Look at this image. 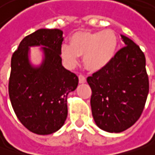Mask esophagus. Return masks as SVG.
<instances>
[{
  "label": "esophagus",
  "instance_id": "obj_1",
  "mask_svg": "<svg viewBox=\"0 0 155 155\" xmlns=\"http://www.w3.org/2000/svg\"><path fill=\"white\" fill-rule=\"evenodd\" d=\"M78 80H79V83L83 84L85 83V81H86V78H85V77L82 75V74H79L78 75Z\"/></svg>",
  "mask_w": 155,
  "mask_h": 155
}]
</instances>
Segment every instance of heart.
I'll return each instance as SVG.
<instances>
[{
	"label": "heart",
	"mask_w": 155,
	"mask_h": 155,
	"mask_svg": "<svg viewBox=\"0 0 155 155\" xmlns=\"http://www.w3.org/2000/svg\"><path fill=\"white\" fill-rule=\"evenodd\" d=\"M117 48L114 31L104 30L95 32H78L71 38V44H62L61 55L68 67H74L79 56L84 55V64L91 71L104 68L112 60Z\"/></svg>",
	"instance_id": "b5f03b06"
}]
</instances>
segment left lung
Here are the masks:
<instances>
[{
    "label": "left lung",
    "instance_id": "obj_1",
    "mask_svg": "<svg viewBox=\"0 0 155 155\" xmlns=\"http://www.w3.org/2000/svg\"><path fill=\"white\" fill-rule=\"evenodd\" d=\"M121 37L125 47L104 68L87 78L95 124L105 131L116 133L138 121L149 92L144 53L131 39Z\"/></svg>",
    "mask_w": 155,
    "mask_h": 155
}]
</instances>
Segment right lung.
Returning a JSON list of instances; mask_svg holds the SVG:
<instances>
[{"label": "right lung", "mask_w": 155, "mask_h": 155, "mask_svg": "<svg viewBox=\"0 0 155 155\" xmlns=\"http://www.w3.org/2000/svg\"><path fill=\"white\" fill-rule=\"evenodd\" d=\"M62 31L39 29L24 38L11 57L8 94L22 124L33 133L48 135L64 124L68 115L67 96L78 84L76 74L61 64ZM42 45L44 60L30 65L28 47Z\"/></svg>", "instance_id": "1"}]
</instances>
